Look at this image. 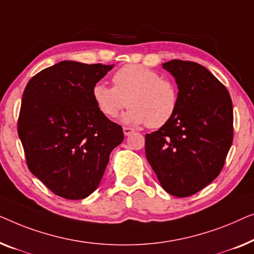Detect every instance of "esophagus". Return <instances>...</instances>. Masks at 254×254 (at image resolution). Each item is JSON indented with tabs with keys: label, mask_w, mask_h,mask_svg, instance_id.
I'll use <instances>...</instances> for the list:
<instances>
[{
	"label": "esophagus",
	"mask_w": 254,
	"mask_h": 254,
	"mask_svg": "<svg viewBox=\"0 0 254 254\" xmlns=\"http://www.w3.org/2000/svg\"><path fill=\"white\" fill-rule=\"evenodd\" d=\"M123 132H124V135H130L133 133L134 130L131 127H123Z\"/></svg>",
	"instance_id": "1"
}]
</instances>
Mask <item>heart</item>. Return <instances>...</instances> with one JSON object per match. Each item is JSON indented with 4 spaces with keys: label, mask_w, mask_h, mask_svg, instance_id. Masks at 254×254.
<instances>
[{
    "label": "heart",
    "mask_w": 254,
    "mask_h": 254,
    "mask_svg": "<svg viewBox=\"0 0 254 254\" xmlns=\"http://www.w3.org/2000/svg\"><path fill=\"white\" fill-rule=\"evenodd\" d=\"M113 84L114 87L96 84L92 91L96 107L108 119H116L128 106L122 116L124 124L159 128L173 119L178 108L176 84L146 66H122L114 73Z\"/></svg>",
    "instance_id": "obj_1"
}]
</instances>
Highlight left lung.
I'll return each mask as SVG.
<instances>
[{"instance_id":"8db88e82","label":"left lung","mask_w":254,"mask_h":254,"mask_svg":"<svg viewBox=\"0 0 254 254\" xmlns=\"http://www.w3.org/2000/svg\"><path fill=\"white\" fill-rule=\"evenodd\" d=\"M162 67L177 84L178 108L166 126L146 134V158L164 191L183 198L222 170L233 144V102L224 85L198 63L173 60Z\"/></svg>"}]
</instances>
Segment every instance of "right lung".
I'll return each mask as SVG.
<instances>
[{
	"label": "right lung",
	"mask_w": 254,
	"mask_h": 254,
	"mask_svg": "<svg viewBox=\"0 0 254 254\" xmlns=\"http://www.w3.org/2000/svg\"><path fill=\"white\" fill-rule=\"evenodd\" d=\"M113 67L62 61L35 74L25 87L18 135L28 169L62 198L93 193L110 153L124 139L122 127L100 112L92 95Z\"/></svg>",
	"instance_id": "add662e5"
}]
</instances>
